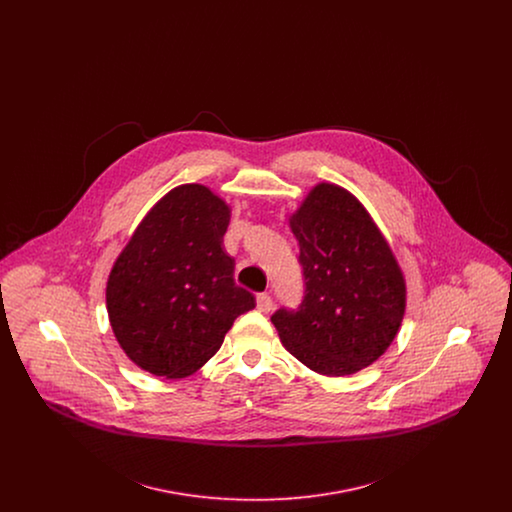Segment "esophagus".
<instances>
[{
    "label": "esophagus",
    "mask_w": 512,
    "mask_h": 512,
    "mask_svg": "<svg viewBox=\"0 0 512 512\" xmlns=\"http://www.w3.org/2000/svg\"><path fill=\"white\" fill-rule=\"evenodd\" d=\"M272 307H274V303H272V297H270V295H267V293H259V295H257V309H259L261 313L272 311Z\"/></svg>",
    "instance_id": "1"
}]
</instances>
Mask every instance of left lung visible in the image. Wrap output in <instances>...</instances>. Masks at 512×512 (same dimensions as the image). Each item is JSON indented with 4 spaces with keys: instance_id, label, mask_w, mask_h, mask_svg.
<instances>
[{
    "instance_id": "8db88e82",
    "label": "left lung",
    "mask_w": 512,
    "mask_h": 512,
    "mask_svg": "<svg viewBox=\"0 0 512 512\" xmlns=\"http://www.w3.org/2000/svg\"><path fill=\"white\" fill-rule=\"evenodd\" d=\"M299 242L305 297L272 315L282 345L324 376H347L378 361L395 340L407 284L388 240L365 205L320 182L290 217Z\"/></svg>"
}]
</instances>
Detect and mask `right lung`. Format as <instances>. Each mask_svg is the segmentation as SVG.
<instances>
[{
  "label": "right lung",
  "mask_w": 512,
  "mask_h": 512,
  "mask_svg": "<svg viewBox=\"0 0 512 512\" xmlns=\"http://www.w3.org/2000/svg\"><path fill=\"white\" fill-rule=\"evenodd\" d=\"M230 205L203 184L163 195L109 272L105 299L126 357L149 374L186 378L222 345L234 320L255 307L236 286L222 238Z\"/></svg>",
  "instance_id": "obj_1"
}]
</instances>
